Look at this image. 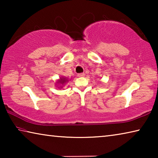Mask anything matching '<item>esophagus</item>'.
Masks as SVG:
<instances>
[{"instance_id":"34e87169","label":"esophagus","mask_w":158,"mask_h":158,"mask_svg":"<svg viewBox=\"0 0 158 158\" xmlns=\"http://www.w3.org/2000/svg\"><path fill=\"white\" fill-rule=\"evenodd\" d=\"M85 74L84 73H79L78 74H77V76L79 77H84Z\"/></svg>"}]
</instances>
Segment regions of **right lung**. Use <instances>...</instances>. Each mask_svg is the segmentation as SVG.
<instances>
[{"instance_id": "add662e5", "label": "right lung", "mask_w": 158, "mask_h": 158, "mask_svg": "<svg viewBox=\"0 0 158 158\" xmlns=\"http://www.w3.org/2000/svg\"><path fill=\"white\" fill-rule=\"evenodd\" d=\"M67 81H68V79H66L65 77H60V79L57 81V84H60V85H64V84ZM61 88H62V86H61Z\"/></svg>"}]
</instances>
